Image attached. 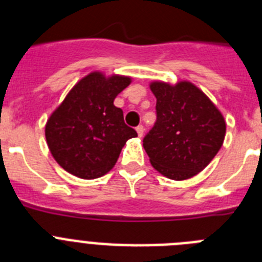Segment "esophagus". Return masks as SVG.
<instances>
[{
	"instance_id": "1",
	"label": "esophagus",
	"mask_w": 262,
	"mask_h": 262,
	"mask_svg": "<svg viewBox=\"0 0 262 262\" xmlns=\"http://www.w3.org/2000/svg\"><path fill=\"white\" fill-rule=\"evenodd\" d=\"M136 133H138L139 138H142V136L144 135V127H143L142 124H139V126L136 127Z\"/></svg>"
}]
</instances>
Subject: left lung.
Returning <instances> with one entry per match:
<instances>
[{
	"mask_svg": "<svg viewBox=\"0 0 262 262\" xmlns=\"http://www.w3.org/2000/svg\"><path fill=\"white\" fill-rule=\"evenodd\" d=\"M157 119L143 147L152 166L165 177L182 181L202 172L219 152L226 120L219 108L190 81L170 85L154 81Z\"/></svg>",
	"mask_w": 262,
	"mask_h": 262,
	"instance_id": "1",
	"label": "left lung"
}]
</instances>
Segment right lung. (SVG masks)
Returning <instances> with one entry per match:
<instances>
[{
	"mask_svg": "<svg viewBox=\"0 0 262 262\" xmlns=\"http://www.w3.org/2000/svg\"><path fill=\"white\" fill-rule=\"evenodd\" d=\"M131 84L128 76L92 72L81 78L46 123V140L56 163L82 180L114 168L122 148L138 134L123 120L114 99Z\"/></svg>",
	"mask_w": 262,
	"mask_h": 262,
	"instance_id": "obj_1",
	"label": "right lung"
}]
</instances>
